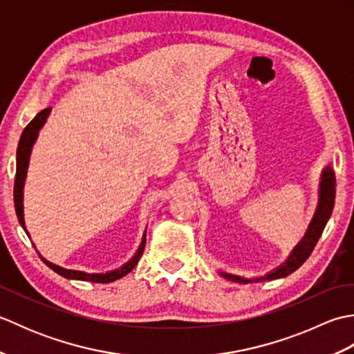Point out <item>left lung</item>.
I'll return each instance as SVG.
<instances>
[{"instance_id":"8db88e82","label":"left lung","mask_w":354,"mask_h":354,"mask_svg":"<svg viewBox=\"0 0 354 354\" xmlns=\"http://www.w3.org/2000/svg\"><path fill=\"white\" fill-rule=\"evenodd\" d=\"M336 179H335V173L330 167H326L322 170L321 175V183H319V202H318V208L317 213H315L313 219L309 225V230H307L306 236L303 237L301 242H299L295 250L292 251V254L289 255V259L286 260L280 268H277L275 270H272L270 274H266L265 277L260 278H248L239 277V275H232V274H227V272H221L222 277L227 278V280L236 281V283H257V281H263V280H275V278H283L286 275L292 274L293 270H297L303 263L309 259V255L312 254L315 245L318 243V240L324 231L326 225L332 216L333 207H335V194H336Z\"/></svg>"}]
</instances>
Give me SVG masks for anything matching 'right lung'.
<instances>
[{
  "mask_svg": "<svg viewBox=\"0 0 354 354\" xmlns=\"http://www.w3.org/2000/svg\"><path fill=\"white\" fill-rule=\"evenodd\" d=\"M51 108H45L42 109L39 114H37L32 122H30L26 129L22 131V135L18 142V150H17V176H15V187H13V201H15V209H17V216L18 221L21 223V227L26 230V223H24V209H22V190H24V181L27 176V167H28V160H30V153H32V147L35 145V141L37 138V133H39L41 127L44 123L47 122V117L50 115ZM28 236V232H27ZM145 245H146V231L145 236H142L141 245L138 248L137 254L133 257L123 265L120 269L115 270H109L106 274H88V272H82V270H73V269H65L55 265L48 260H45L42 255H39L41 260L47 265L50 269L55 270L59 275H62L65 278H70V280H80V281H93V283H111L115 281L118 278H122L127 275L131 270L137 266V263L140 257L142 255V251H145Z\"/></svg>",
  "mask_w": 354,
  "mask_h": 354,
  "instance_id": "1",
  "label": "right lung"
}]
</instances>
